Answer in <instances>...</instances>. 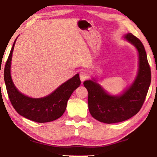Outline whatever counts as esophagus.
Returning <instances> with one entry per match:
<instances>
[{"mask_svg":"<svg viewBox=\"0 0 157 157\" xmlns=\"http://www.w3.org/2000/svg\"><path fill=\"white\" fill-rule=\"evenodd\" d=\"M79 78H80L82 82L85 81L86 79L88 78V73L85 71H82L80 73H79Z\"/></svg>","mask_w":157,"mask_h":157,"instance_id":"esophagus-1","label":"esophagus"}]
</instances>
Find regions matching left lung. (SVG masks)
<instances>
[{
    "instance_id": "8db88e82",
    "label": "left lung",
    "mask_w": 157,
    "mask_h": 157,
    "mask_svg": "<svg viewBox=\"0 0 157 157\" xmlns=\"http://www.w3.org/2000/svg\"><path fill=\"white\" fill-rule=\"evenodd\" d=\"M124 38L138 51L139 70L134 84L122 95L113 96L108 94L95 80L84 82L88 92L89 111L93 117L101 122L119 123L137 114L144 104L151 84V71L144 45L131 33Z\"/></svg>"
}]
</instances>
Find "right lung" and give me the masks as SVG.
Wrapping results in <instances>:
<instances>
[{
	"instance_id": "1",
	"label": "right lung",
	"mask_w": 157,
	"mask_h": 157,
	"mask_svg": "<svg viewBox=\"0 0 157 157\" xmlns=\"http://www.w3.org/2000/svg\"><path fill=\"white\" fill-rule=\"evenodd\" d=\"M16 40L5 63L4 79L6 91L13 108L20 115L33 121L46 123L57 119L65 111L67 101L73 92L81 84L79 74L65 82L52 94L41 98H32L19 92L11 77V61Z\"/></svg>"
}]
</instances>
